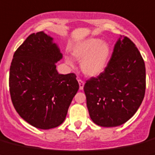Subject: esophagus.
Returning a JSON list of instances; mask_svg holds the SVG:
<instances>
[{
  "label": "esophagus",
  "mask_w": 155,
  "mask_h": 155,
  "mask_svg": "<svg viewBox=\"0 0 155 155\" xmlns=\"http://www.w3.org/2000/svg\"><path fill=\"white\" fill-rule=\"evenodd\" d=\"M78 83H79V88H80V90H82L84 85V81L82 80H81V79H78Z\"/></svg>",
  "instance_id": "1"
}]
</instances>
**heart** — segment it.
Instances as JSON below:
<instances>
[{
  "instance_id": "b5f03b06",
  "label": "heart",
  "mask_w": 155,
  "mask_h": 155,
  "mask_svg": "<svg viewBox=\"0 0 155 155\" xmlns=\"http://www.w3.org/2000/svg\"><path fill=\"white\" fill-rule=\"evenodd\" d=\"M110 48L106 41L91 38L77 45L72 50V55L81 60V69L88 77H97L105 71L109 61ZM65 61L72 67L73 62L67 57Z\"/></svg>"
}]
</instances>
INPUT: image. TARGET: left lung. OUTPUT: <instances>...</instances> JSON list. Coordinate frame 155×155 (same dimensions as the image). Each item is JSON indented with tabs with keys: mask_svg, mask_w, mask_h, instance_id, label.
<instances>
[{
	"mask_svg": "<svg viewBox=\"0 0 155 155\" xmlns=\"http://www.w3.org/2000/svg\"><path fill=\"white\" fill-rule=\"evenodd\" d=\"M119 38L105 71L84 84L87 107L95 124L115 127L137 111L145 95L146 69L140 52L127 37Z\"/></svg>",
	"mask_w": 155,
	"mask_h": 155,
	"instance_id": "left-lung-1",
	"label": "left lung"
}]
</instances>
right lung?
I'll return each instance as SVG.
<instances>
[{
  "mask_svg": "<svg viewBox=\"0 0 155 155\" xmlns=\"http://www.w3.org/2000/svg\"><path fill=\"white\" fill-rule=\"evenodd\" d=\"M63 58L53 38L41 31L30 34L13 55L9 89L17 113L30 125L50 129L64 121L79 88L74 74H59Z\"/></svg>",
  "mask_w": 155,
  "mask_h": 155,
  "instance_id": "1",
  "label": "right lung"
}]
</instances>
